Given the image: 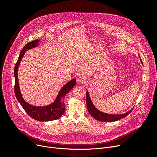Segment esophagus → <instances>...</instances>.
Wrapping results in <instances>:
<instances>
[{
    "label": "esophagus",
    "instance_id": "34e87169",
    "mask_svg": "<svg viewBox=\"0 0 157 157\" xmlns=\"http://www.w3.org/2000/svg\"><path fill=\"white\" fill-rule=\"evenodd\" d=\"M78 83L79 84H85L87 81V79L83 76H79L78 78Z\"/></svg>",
    "mask_w": 157,
    "mask_h": 157
}]
</instances>
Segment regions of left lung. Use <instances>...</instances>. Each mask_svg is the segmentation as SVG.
Returning <instances> with one entry per match:
<instances>
[{
	"label": "left lung",
	"instance_id": "8db88e82",
	"mask_svg": "<svg viewBox=\"0 0 157 157\" xmlns=\"http://www.w3.org/2000/svg\"><path fill=\"white\" fill-rule=\"evenodd\" d=\"M139 56L140 60H141V62H142V60L141 59V58H140L139 55ZM86 106H87V109L89 113L93 118H94L97 120L104 121V122L115 121L119 120L121 118H125L128 114H130V113H131V111L133 109L132 108L128 112L124 114H111L103 113L98 110L94 105V104H93L91 100V98L90 97L89 93L88 91H86Z\"/></svg>",
	"mask_w": 157,
	"mask_h": 157
}]
</instances>
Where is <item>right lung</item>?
<instances>
[{"instance_id":"add662e5","label":"right lung","mask_w":157,"mask_h":157,"mask_svg":"<svg viewBox=\"0 0 157 157\" xmlns=\"http://www.w3.org/2000/svg\"><path fill=\"white\" fill-rule=\"evenodd\" d=\"M39 43L40 40H34L32 41V42L27 43L21 49L18 61L15 64L14 70V75L15 78L14 94L19 103L30 117L38 121H48L59 119L60 117L62 116V114L65 110V104L63 102V98L65 97V95L76 85V78H74L65 84L60 90L59 94H58L54 102L48 105L35 106L30 104L25 101L20 90L18 77V67L22 58L23 57L25 53V52L29 50V49L37 47L39 44Z\"/></svg>"}]
</instances>
